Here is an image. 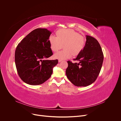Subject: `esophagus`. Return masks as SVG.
Listing matches in <instances>:
<instances>
[{"mask_svg": "<svg viewBox=\"0 0 121 121\" xmlns=\"http://www.w3.org/2000/svg\"><path fill=\"white\" fill-rule=\"evenodd\" d=\"M62 61V60H58V62H61Z\"/></svg>", "mask_w": 121, "mask_h": 121, "instance_id": "esophagus-1", "label": "esophagus"}]
</instances>
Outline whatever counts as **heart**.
<instances>
[{"label": "heart", "mask_w": 121, "mask_h": 121, "mask_svg": "<svg viewBox=\"0 0 121 121\" xmlns=\"http://www.w3.org/2000/svg\"><path fill=\"white\" fill-rule=\"evenodd\" d=\"M56 37L51 35L49 42L51 49L56 52L63 44L64 50L56 53L55 58L64 60L79 55L84 49L86 44L85 37L72 29H60L56 32Z\"/></svg>", "instance_id": "obj_1"}]
</instances>
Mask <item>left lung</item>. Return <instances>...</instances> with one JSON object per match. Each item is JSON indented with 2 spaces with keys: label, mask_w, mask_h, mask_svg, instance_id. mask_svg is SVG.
Returning a JSON list of instances; mask_svg holds the SVG:
<instances>
[{
  "label": "left lung",
  "mask_w": 121,
  "mask_h": 121,
  "mask_svg": "<svg viewBox=\"0 0 121 121\" xmlns=\"http://www.w3.org/2000/svg\"><path fill=\"white\" fill-rule=\"evenodd\" d=\"M74 60L68 61L65 73L68 79L77 87H86L93 83L99 75L103 61L100 45L94 38L86 35L85 46Z\"/></svg>",
  "instance_id": "8db88e82"
}]
</instances>
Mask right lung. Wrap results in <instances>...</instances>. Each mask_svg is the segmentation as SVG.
<instances>
[{
    "label": "right lung",
    "instance_id": "1",
    "mask_svg": "<svg viewBox=\"0 0 121 121\" xmlns=\"http://www.w3.org/2000/svg\"><path fill=\"white\" fill-rule=\"evenodd\" d=\"M52 32L46 29L34 30L17 46L15 62L18 75L25 83L38 85L48 80L53 68L58 62L56 60H43L53 55L49 42Z\"/></svg>",
    "mask_w": 121,
    "mask_h": 121
}]
</instances>
